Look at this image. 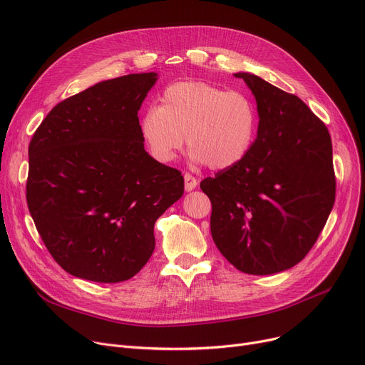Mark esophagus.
<instances>
[{
	"label": "esophagus",
	"instance_id": "1",
	"mask_svg": "<svg viewBox=\"0 0 365 365\" xmlns=\"http://www.w3.org/2000/svg\"><path fill=\"white\" fill-rule=\"evenodd\" d=\"M183 179H185V189L187 190V192H189V190H192V189L197 187L198 180L192 175H190V173H185Z\"/></svg>",
	"mask_w": 365,
	"mask_h": 365
}]
</instances>
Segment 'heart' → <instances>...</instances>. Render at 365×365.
Returning <instances> with one entry per match:
<instances>
[{"label":"heart","instance_id":"obj_1","mask_svg":"<svg viewBox=\"0 0 365 365\" xmlns=\"http://www.w3.org/2000/svg\"><path fill=\"white\" fill-rule=\"evenodd\" d=\"M256 109L241 91H226L201 81L168 86L161 106H149L140 118L142 138L160 163L176 158L186 138L190 158L212 170L237 165L256 136Z\"/></svg>","mask_w":365,"mask_h":365}]
</instances>
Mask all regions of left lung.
<instances>
[{
	"label": "left lung",
	"instance_id": "left-lung-1",
	"mask_svg": "<svg viewBox=\"0 0 365 365\" xmlns=\"http://www.w3.org/2000/svg\"><path fill=\"white\" fill-rule=\"evenodd\" d=\"M257 138L234 167L200 186L212 201L210 227L219 252L238 271L271 275L309 253L336 198L330 133L297 96L248 72Z\"/></svg>",
	"mask_w": 365,
	"mask_h": 365
}]
</instances>
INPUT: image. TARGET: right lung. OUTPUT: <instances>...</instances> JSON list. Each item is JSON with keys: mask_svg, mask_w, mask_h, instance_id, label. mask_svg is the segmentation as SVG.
Masks as SVG:
<instances>
[{"mask_svg": "<svg viewBox=\"0 0 365 365\" xmlns=\"http://www.w3.org/2000/svg\"><path fill=\"white\" fill-rule=\"evenodd\" d=\"M155 72L130 73L57 103L29 143L26 201L68 274L121 282L155 248L153 225L183 195V176L145 150L138 112Z\"/></svg>", "mask_w": 365, "mask_h": 365, "instance_id": "1", "label": "right lung"}]
</instances>
